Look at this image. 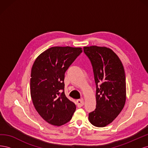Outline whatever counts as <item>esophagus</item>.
Instances as JSON below:
<instances>
[{"label":"esophagus","instance_id":"esophagus-1","mask_svg":"<svg viewBox=\"0 0 148 148\" xmlns=\"http://www.w3.org/2000/svg\"><path fill=\"white\" fill-rule=\"evenodd\" d=\"M84 101L83 99H78L77 101V104L78 107H82V106H84Z\"/></svg>","mask_w":148,"mask_h":148}]
</instances>
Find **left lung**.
<instances>
[{"mask_svg": "<svg viewBox=\"0 0 148 148\" xmlns=\"http://www.w3.org/2000/svg\"><path fill=\"white\" fill-rule=\"evenodd\" d=\"M91 62L96 86V109L89 114V120L97 127L110 123L123 109L126 100V78L123 64L110 49L84 47Z\"/></svg>", "mask_w": 148, "mask_h": 148, "instance_id": "8db88e82", "label": "left lung"}]
</instances>
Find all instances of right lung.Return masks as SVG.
I'll list each match as a JSON object with an SVG mask.
<instances>
[{"mask_svg": "<svg viewBox=\"0 0 148 148\" xmlns=\"http://www.w3.org/2000/svg\"><path fill=\"white\" fill-rule=\"evenodd\" d=\"M82 49L52 47L42 52L31 69L30 92L34 106L49 123L60 126L69 122L76 110L64 92L66 71L81 54Z\"/></svg>", "mask_w": 148, "mask_h": 148, "instance_id": "add662e5", "label": "right lung"}]
</instances>
